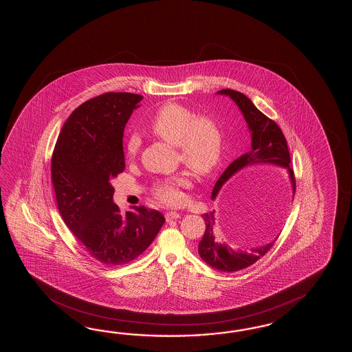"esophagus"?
Returning a JSON list of instances; mask_svg holds the SVG:
<instances>
[{
  "instance_id": "34e87169",
  "label": "esophagus",
  "mask_w": 352,
  "mask_h": 352,
  "mask_svg": "<svg viewBox=\"0 0 352 352\" xmlns=\"http://www.w3.org/2000/svg\"><path fill=\"white\" fill-rule=\"evenodd\" d=\"M165 217L167 221H171V220L179 219V212H176V211H168V212H166Z\"/></svg>"
}]
</instances>
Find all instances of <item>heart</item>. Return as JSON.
Masks as SVG:
<instances>
[{"label":"heart","instance_id":"heart-1","mask_svg":"<svg viewBox=\"0 0 352 352\" xmlns=\"http://www.w3.org/2000/svg\"><path fill=\"white\" fill-rule=\"evenodd\" d=\"M151 131L166 142L176 146L181 161L195 173H210L220 162L224 137L217 120L211 117H196L195 112L185 105L167 103L155 114ZM140 144V138L132 135L127 143L128 155L135 156ZM187 182L184 173L161 179L155 188L156 196L161 201L179 204L184 197L179 187L186 186Z\"/></svg>","mask_w":352,"mask_h":352}]
</instances>
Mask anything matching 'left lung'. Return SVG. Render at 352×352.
Returning <instances> with one entry per match:
<instances>
[{"label": "left lung", "mask_w": 352, "mask_h": 352, "mask_svg": "<svg viewBox=\"0 0 352 352\" xmlns=\"http://www.w3.org/2000/svg\"><path fill=\"white\" fill-rule=\"evenodd\" d=\"M217 96H225L232 99V102L239 108L244 120L247 122L248 129L250 133L252 148L247 153L241 155L232 162L225 170L223 175L214 186L211 200H215L220 190L225 184L232 179L234 175L245 170L247 167L254 165H273L285 168L288 175V179L292 187V195L296 192V181L291 168V157L287 146L283 132L278 127L277 123L264 116L253 102L244 96L243 93L232 89H223L217 91ZM204 221L206 225V230L204 232L201 241L199 243V254L202 261L214 270L226 273H232L236 270H244L249 265L259 261L263 255L268 253L277 240V234L273 239L261 247L252 248L249 252L235 249L228 245L220 239L217 229V217L215 210L204 214Z\"/></svg>", "instance_id": "8db88e82"}]
</instances>
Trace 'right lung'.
<instances>
[{"label": "right lung", "instance_id": "right-lung-1", "mask_svg": "<svg viewBox=\"0 0 352 352\" xmlns=\"http://www.w3.org/2000/svg\"><path fill=\"white\" fill-rule=\"evenodd\" d=\"M142 96L105 93L79 105L61 128L52 179L64 223L103 264L131 262L150 247L165 217L133 206L126 214L113 201L112 179L124 171L123 132Z\"/></svg>", "mask_w": 352, "mask_h": 352}]
</instances>
